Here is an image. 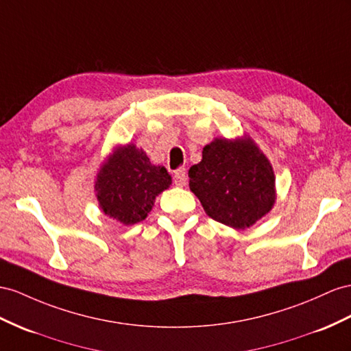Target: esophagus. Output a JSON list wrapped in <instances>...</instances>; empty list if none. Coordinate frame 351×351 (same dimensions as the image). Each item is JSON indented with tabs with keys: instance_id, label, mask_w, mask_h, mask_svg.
I'll list each match as a JSON object with an SVG mask.
<instances>
[{
	"instance_id": "obj_1",
	"label": "esophagus",
	"mask_w": 351,
	"mask_h": 351,
	"mask_svg": "<svg viewBox=\"0 0 351 351\" xmlns=\"http://www.w3.org/2000/svg\"><path fill=\"white\" fill-rule=\"evenodd\" d=\"M173 182L178 186H184L186 184V172L185 169H178L173 173Z\"/></svg>"
}]
</instances>
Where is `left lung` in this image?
Listing matches in <instances>:
<instances>
[{"label": "left lung", "instance_id": "1", "mask_svg": "<svg viewBox=\"0 0 351 351\" xmlns=\"http://www.w3.org/2000/svg\"><path fill=\"white\" fill-rule=\"evenodd\" d=\"M190 190L215 221L245 230L271 210L276 176L256 143L245 136L217 138L203 148L199 165L188 170Z\"/></svg>", "mask_w": 351, "mask_h": 351}]
</instances>
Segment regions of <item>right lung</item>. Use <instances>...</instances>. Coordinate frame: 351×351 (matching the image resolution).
Segmentation results:
<instances>
[{"instance_id": "obj_1", "label": "right lung", "mask_w": 351, "mask_h": 351, "mask_svg": "<svg viewBox=\"0 0 351 351\" xmlns=\"http://www.w3.org/2000/svg\"><path fill=\"white\" fill-rule=\"evenodd\" d=\"M170 184L166 167L151 165L145 151L128 143L115 148L99 169L95 190L106 217L133 226L148 217L156 197Z\"/></svg>"}]
</instances>
